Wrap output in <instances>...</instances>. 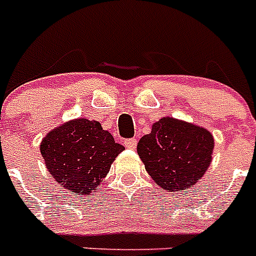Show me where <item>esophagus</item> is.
Returning a JSON list of instances; mask_svg holds the SVG:
<instances>
[{
    "label": "esophagus",
    "mask_w": 256,
    "mask_h": 256,
    "mask_svg": "<svg viewBox=\"0 0 256 256\" xmlns=\"http://www.w3.org/2000/svg\"><path fill=\"white\" fill-rule=\"evenodd\" d=\"M124 146H126V148H130V150H136V148H137V140L136 138L126 140V141H124Z\"/></svg>",
    "instance_id": "1"
}]
</instances>
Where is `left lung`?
Wrapping results in <instances>:
<instances>
[{"mask_svg":"<svg viewBox=\"0 0 256 256\" xmlns=\"http://www.w3.org/2000/svg\"><path fill=\"white\" fill-rule=\"evenodd\" d=\"M214 138L202 126L162 118L137 144L150 177L166 191L195 186L212 162Z\"/></svg>","mask_w":256,"mask_h":256,"instance_id":"1","label":"left lung"}]
</instances>
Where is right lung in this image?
<instances>
[{"instance_id":"add662e5","label":"right lung","mask_w":256,"mask_h":256,"mask_svg":"<svg viewBox=\"0 0 256 256\" xmlns=\"http://www.w3.org/2000/svg\"><path fill=\"white\" fill-rule=\"evenodd\" d=\"M40 148L56 182L73 195H91L124 146L98 122L80 118L50 130Z\"/></svg>"}]
</instances>
